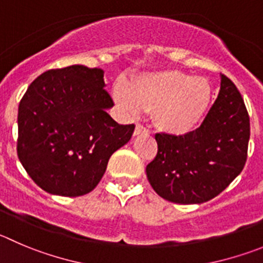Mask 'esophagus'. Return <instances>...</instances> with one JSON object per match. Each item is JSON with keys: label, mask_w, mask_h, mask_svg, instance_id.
<instances>
[{"label": "esophagus", "mask_w": 263, "mask_h": 263, "mask_svg": "<svg viewBox=\"0 0 263 263\" xmlns=\"http://www.w3.org/2000/svg\"><path fill=\"white\" fill-rule=\"evenodd\" d=\"M149 129L145 128V127L143 126V124H136V128H135V132L134 135L135 136H137V135H141V134H148Z\"/></svg>", "instance_id": "obj_1"}]
</instances>
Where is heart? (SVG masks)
<instances>
[{"mask_svg":"<svg viewBox=\"0 0 263 263\" xmlns=\"http://www.w3.org/2000/svg\"><path fill=\"white\" fill-rule=\"evenodd\" d=\"M112 96L126 114L153 111L157 127L181 135L195 128L205 117L213 89L205 78L171 70L141 75L131 85L118 82Z\"/></svg>","mask_w":263,"mask_h":263,"instance_id":"1","label":"heart"}]
</instances>
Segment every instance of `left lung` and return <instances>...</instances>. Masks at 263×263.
<instances>
[{"label": "left lung", "mask_w": 263, "mask_h": 263, "mask_svg": "<svg viewBox=\"0 0 263 263\" xmlns=\"http://www.w3.org/2000/svg\"><path fill=\"white\" fill-rule=\"evenodd\" d=\"M249 115L236 85L220 73V90L197 129L157 134L158 152L146 166L157 195L175 203H202L231 184L247 162Z\"/></svg>", "instance_id": "1"}]
</instances>
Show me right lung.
<instances>
[{
	"mask_svg": "<svg viewBox=\"0 0 263 263\" xmlns=\"http://www.w3.org/2000/svg\"><path fill=\"white\" fill-rule=\"evenodd\" d=\"M112 105L101 68L68 66L31 83L19 104L16 152L39 187L66 197L95 190L135 129L107 114Z\"/></svg>",
	"mask_w": 263,
	"mask_h": 263,
	"instance_id": "right-lung-1",
	"label": "right lung"
}]
</instances>
